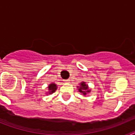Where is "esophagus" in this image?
I'll use <instances>...</instances> for the list:
<instances>
[{
	"label": "esophagus",
	"mask_w": 135,
	"mask_h": 135,
	"mask_svg": "<svg viewBox=\"0 0 135 135\" xmlns=\"http://www.w3.org/2000/svg\"><path fill=\"white\" fill-rule=\"evenodd\" d=\"M70 79H67V80H64V82H68V83H69V82H70Z\"/></svg>",
	"instance_id": "esophagus-1"
}]
</instances>
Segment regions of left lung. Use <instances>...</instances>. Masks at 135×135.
I'll return each instance as SVG.
<instances>
[{"label": "left lung", "instance_id": "8db88e82", "mask_svg": "<svg viewBox=\"0 0 135 135\" xmlns=\"http://www.w3.org/2000/svg\"><path fill=\"white\" fill-rule=\"evenodd\" d=\"M78 90H79L80 93H82L83 95H87V93H90V90H89V86L86 84L85 82H82L80 84V86L78 87Z\"/></svg>", "mask_w": 135, "mask_h": 135}]
</instances>
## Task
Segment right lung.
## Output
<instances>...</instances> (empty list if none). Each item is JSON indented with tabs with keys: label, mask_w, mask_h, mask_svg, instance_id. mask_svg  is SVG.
I'll return each instance as SVG.
<instances>
[{
	"label": "right lung",
	"mask_w": 135,
	"mask_h": 135,
	"mask_svg": "<svg viewBox=\"0 0 135 135\" xmlns=\"http://www.w3.org/2000/svg\"><path fill=\"white\" fill-rule=\"evenodd\" d=\"M48 89H49L48 93L52 94V93H55V91L57 90V86L56 85V84H54V83H51V84H50L49 85Z\"/></svg>",
	"instance_id": "right-lung-1"
}]
</instances>
